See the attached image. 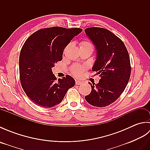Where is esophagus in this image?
Here are the masks:
<instances>
[{
    "instance_id": "obj_1",
    "label": "esophagus",
    "mask_w": 150,
    "mask_h": 150,
    "mask_svg": "<svg viewBox=\"0 0 150 150\" xmlns=\"http://www.w3.org/2000/svg\"><path fill=\"white\" fill-rule=\"evenodd\" d=\"M75 84L77 85H81V84H82V82L80 81H75Z\"/></svg>"
}]
</instances>
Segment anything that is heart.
I'll use <instances>...</instances> for the list:
<instances>
[{
	"label": "heart",
	"mask_w": 150,
	"mask_h": 150,
	"mask_svg": "<svg viewBox=\"0 0 150 150\" xmlns=\"http://www.w3.org/2000/svg\"><path fill=\"white\" fill-rule=\"evenodd\" d=\"M80 47H89L93 49V44H92L91 42H90V41H88V40L82 41V42L80 43ZM84 67L80 65L73 66L71 69L72 74L74 76H75V77H79V76H81L82 73L84 71Z\"/></svg>",
	"instance_id": "1"
}]
</instances>
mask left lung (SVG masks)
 I'll use <instances>...</instances> for the list:
<instances>
[{"label":"left lung","mask_w":150,"mask_h":150,"mask_svg":"<svg viewBox=\"0 0 150 150\" xmlns=\"http://www.w3.org/2000/svg\"><path fill=\"white\" fill-rule=\"evenodd\" d=\"M84 31L97 51L92 70L100 77L97 84L89 82L91 91L85 99L93 106L106 107L120 96L128 83L129 53L122 41L108 30L92 27Z\"/></svg>","instance_id":"8db88e82"}]
</instances>
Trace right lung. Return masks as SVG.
<instances>
[{
	"instance_id": "obj_1",
	"label": "right lung",
	"mask_w": 150,
	"mask_h": 150,
	"mask_svg": "<svg viewBox=\"0 0 150 150\" xmlns=\"http://www.w3.org/2000/svg\"><path fill=\"white\" fill-rule=\"evenodd\" d=\"M82 31L78 28H44L25 41L19 56L20 81L27 96L38 106L47 108L60 104L75 86L69 75L57 81L52 68L62 60L64 50Z\"/></svg>"
}]
</instances>
